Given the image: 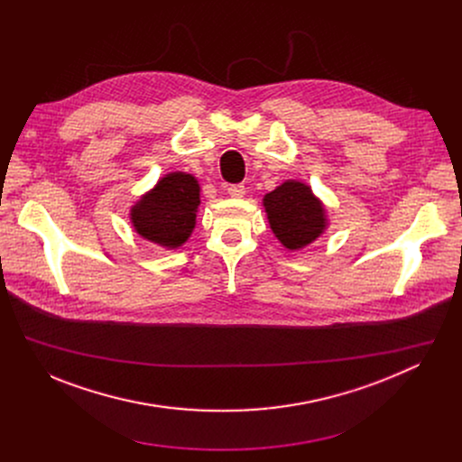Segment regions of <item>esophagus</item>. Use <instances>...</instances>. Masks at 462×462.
Instances as JSON below:
<instances>
[{
  "instance_id": "1",
  "label": "esophagus",
  "mask_w": 462,
  "mask_h": 462,
  "mask_svg": "<svg viewBox=\"0 0 462 462\" xmlns=\"http://www.w3.org/2000/svg\"><path fill=\"white\" fill-rule=\"evenodd\" d=\"M226 191H228L230 197H243L246 189H245L243 184H230V186L226 188Z\"/></svg>"
}]
</instances>
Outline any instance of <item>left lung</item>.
I'll return each mask as SVG.
<instances>
[{"instance_id": "8db88e82", "label": "left lung", "mask_w": 462, "mask_h": 462, "mask_svg": "<svg viewBox=\"0 0 462 462\" xmlns=\"http://www.w3.org/2000/svg\"><path fill=\"white\" fill-rule=\"evenodd\" d=\"M263 205L273 232L291 250L312 243L325 228L323 207L303 182H283L265 195Z\"/></svg>"}]
</instances>
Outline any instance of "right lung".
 <instances>
[{"label": "right lung", "instance_id": "1", "mask_svg": "<svg viewBox=\"0 0 462 462\" xmlns=\"http://www.w3.org/2000/svg\"><path fill=\"white\" fill-rule=\"evenodd\" d=\"M199 184L188 173H170L131 208L135 230L162 246L177 248L195 226Z\"/></svg>", "mask_w": 462, "mask_h": 462}]
</instances>
